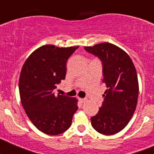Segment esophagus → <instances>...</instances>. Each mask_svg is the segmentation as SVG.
I'll return each instance as SVG.
<instances>
[{"mask_svg": "<svg viewBox=\"0 0 154 154\" xmlns=\"http://www.w3.org/2000/svg\"><path fill=\"white\" fill-rule=\"evenodd\" d=\"M78 99H79V101H80V102H81V103H84L85 101H86V98H79Z\"/></svg>", "mask_w": 154, "mask_h": 154, "instance_id": "esophagus-1", "label": "esophagus"}]
</instances>
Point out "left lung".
<instances>
[{"instance_id": "8db88e82", "label": "left lung", "mask_w": 154, "mask_h": 154, "mask_svg": "<svg viewBox=\"0 0 154 154\" xmlns=\"http://www.w3.org/2000/svg\"><path fill=\"white\" fill-rule=\"evenodd\" d=\"M84 49L101 61L107 86L102 105L91 117V123L99 133L113 135L126 127L136 108L139 90L136 69L129 55L113 44L101 43Z\"/></svg>"}]
</instances>
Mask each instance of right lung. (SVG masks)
I'll list each match as a JSON object with an SVG mask.
<instances>
[{"label": "right lung", "instance_id": "obj_1", "mask_svg": "<svg viewBox=\"0 0 154 154\" xmlns=\"http://www.w3.org/2000/svg\"><path fill=\"white\" fill-rule=\"evenodd\" d=\"M78 47L42 46L30 55L21 71L19 89L22 107L36 128L47 135L65 132L78 109L75 98L56 96L53 91L65 80L67 61Z\"/></svg>", "mask_w": 154, "mask_h": 154}]
</instances>
